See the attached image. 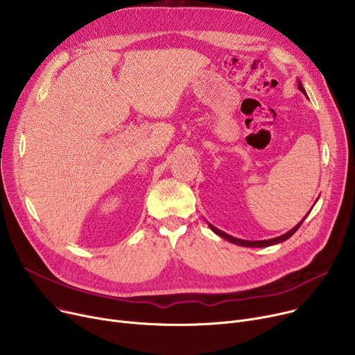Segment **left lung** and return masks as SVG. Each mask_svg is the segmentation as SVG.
Masks as SVG:
<instances>
[{
	"instance_id": "left-lung-1",
	"label": "left lung",
	"mask_w": 355,
	"mask_h": 355,
	"mask_svg": "<svg viewBox=\"0 0 355 355\" xmlns=\"http://www.w3.org/2000/svg\"><path fill=\"white\" fill-rule=\"evenodd\" d=\"M298 89L304 94V96L306 97V92H305V89H304V87H302V84H301V81L298 80ZM309 216V214H306ZM305 216V217H306ZM305 217L294 227V228H291L288 232H286V234H282V235H279V237H275V239H270V240H259V241H250V240H241V239H235V237H232V235H230V234H227V232H224V231H221V230H218L217 227H214V225H211L209 223H208V225H209V228L214 231L217 235H220L221 239H225L227 241H230V243H232V244H235V245H241V247H254V248H263V247H270V245H275V244H279V243H282V241H286V240H288L291 235L300 228V225L302 224V221L305 220Z\"/></svg>"
}]
</instances>
